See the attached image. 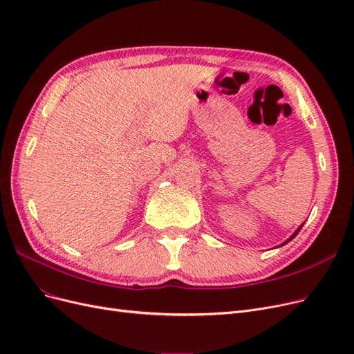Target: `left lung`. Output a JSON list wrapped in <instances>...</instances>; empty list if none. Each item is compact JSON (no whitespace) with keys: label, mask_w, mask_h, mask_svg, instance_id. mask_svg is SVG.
<instances>
[{"label":"left lung","mask_w":354,"mask_h":354,"mask_svg":"<svg viewBox=\"0 0 354 354\" xmlns=\"http://www.w3.org/2000/svg\"><path fill=\"white\" fill-rule=\"evenodd\" d=\"M302 226H304V223H302V225H301V226H299V228H298V230H296V231H295V232H293V235H292V236H290V238H288V239H286V241H285V243H283V244H281V245H285V244H288V243H289V241H292V239H293V238H295V236H296V235H298V234H299V231H301V230H302Z\"/></svg>","instance_id":"left-lung-1"}]
</instances>
